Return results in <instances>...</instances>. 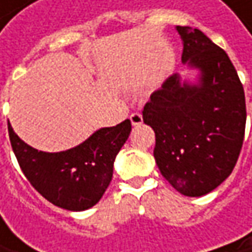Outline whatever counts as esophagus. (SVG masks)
<instances>
[{"mask_svg":"<svg viewBox=\"0 0 252 252\" xmlns=\"http://www.w3.org/2000/svg\"><path fill=\"white\" fill-rule=\"evenodd\" d=\"M129 120H131V124H132V126H140V124H143V117H141V114H138V112L131 114Z\"/></svg>","mask_w":252,"mask_h":252,"instance_id":"34e87169","label":"esophagus"}]
</instances>
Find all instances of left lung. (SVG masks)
Instances as JSON below:
<instances>
[{"label": "left lung", "instance_id": "obj_1", "mask_svg": "<svg viewBox=\"0 0 252 252\" xmlns=\"http://www.w3.org/2000/svg\"><path fill=\"white\" fill-rule=\"evenodd\" d=\"M181 61L197 81L172 74L143 111L156 135L153 156L160 174L187 197H201L232 174L244 141V87L227 54L201 30L176 26Z\"/></svg>", "mask_w": 252, "mask_h": 252}]
</instances>
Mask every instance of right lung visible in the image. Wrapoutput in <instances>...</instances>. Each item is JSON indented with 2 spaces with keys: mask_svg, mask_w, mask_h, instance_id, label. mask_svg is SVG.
I'll return each mask as SVG.
<instances>
[{
  "mask_svg": "<svg viewBox=\"0 0 252 252\" xmlns=\"http://www.w3.org/2000/svg\"><path fill=\"white\" fill-rule=\"evenodd\" d=\"M129 132L131 123L126 120L94 131L73 149L48 153L25 143L8 123L13 152L29 182L49 203L71 212L87 210L102 198Z\"/></svg>",
  "mask_w": 252,
  "mask_h": 252,
  "instance_id": "1",
  "label": "right lung"
}]
</instances>
